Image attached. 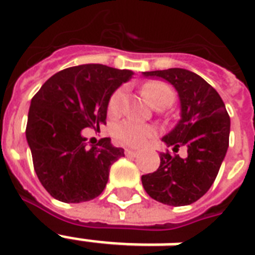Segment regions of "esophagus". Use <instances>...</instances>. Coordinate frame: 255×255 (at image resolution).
Wrapping results in <instances>:
<instances>
[{"mask_svg":"<svg viewBox=\"0 0 255 255\" xmlns=\"http://www.w3.org/2000/svg\"><path fill=\"white\" fill-rule=\"evenodd\" d=\"M137 150H133V149H126L125 154L126 156H137Z\"/></svg>","mask_w":255,"mask_h":255,"instance_id":"34e87169","label":"esophagus"}]
</instances>
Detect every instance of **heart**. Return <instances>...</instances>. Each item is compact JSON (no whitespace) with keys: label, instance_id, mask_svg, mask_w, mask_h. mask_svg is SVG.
<instances>
[{"label":"heart","instance_id":"b5f03b06","mask_svg":"<svg viewBox=\"0 0 255 255\" xmlns=\"http://www.w3.org/2000/svg\"><path fill=\"white\" fill-rule=\"evenodd\" d=\"M142 91L143 97L148 99V102L153 107L169 106L175 99V93L171 86L162 82H152V83L145 84ZM124 103H125V91L122 89L117 90L110 98L109 110L113 114H118L122 112ZM153 134L154 131L150 126L143 125L134 120L124 121L116 128L117 139L121 143L130 145V146H142L152 138Z\"/></svg>","mask_w":255,"mask_h":255}]
</instances>
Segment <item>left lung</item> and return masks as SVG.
<instances>
[{
  "label": "left lung",
  "instance_id": "left-lung-1",
  "mask_svg": "<svg viewBox=\"0 0 255 255\" xmlns=\"http://www.w3.org/2000/svg\"><path fill=\"white\" fill-rule=\"evenodd\" d=\"M145 78L171 83L180 101V120L161 138L177 152L161 153L156 172L141 177L149 196L166 206H188L202 198L215 181L225 160L230 137V117L221 95L202 76L184 68L142 72Z\"/></svg>",
  "mask_w": 255,
  "mask_h": 255
}]
</instances>
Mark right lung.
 <instances>
[{"label": "right lung", "instance_id": "add662e5", "mask_svg": "<svg viewBox=\"0 0 255 255\" xmlns=\"http://www.w3.org/2000/svg\"><path fill=\"white\" fill-rule=\"evenodd\" d=\"M134 72L103 64H82L51 76L30 101L26 141L40 183L56 200L89 202L99 196L110 166L124 149L103 138L87 148L82 131L106 124L112 95Z\"/></svg>", "mask_w": 255, "mask_h": 255}]
</instances>
